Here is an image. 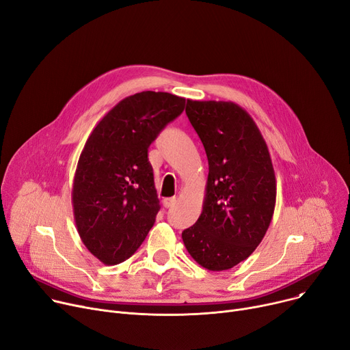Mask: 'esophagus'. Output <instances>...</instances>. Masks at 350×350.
Here are the masks:
<instances>
[{
	"mask_svg": "<svg viewBox=\"0 0 350 350\" xmlns=\"http://www.w3.org/2000/svg\"><path fill=\"white\" fill-rule=\"evenodd\" d=\"M175 202H176V198H175V196H174V198H165V199L162 200V204H163V206H165V208H171L172 204H175Z\"/></svg>",
	"mask_w": 350,
	"mask_h": 350,
	"instance_id": "34e87169",
	"label": "esophagus"
}]
</instances>
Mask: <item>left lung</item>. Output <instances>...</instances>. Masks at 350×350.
<instances>
[{"instance_id":"1","label":"left lung","mask_w":350,"mask_h":350,"mask_svg":"<svg viewBox=\"0 0 350 350\" xmlns=\"http://www.w3.org/2000/svg\"><path fill=\"white\" fill-rule=\"evenodd\" d=\"M185 111L206 151L209 175L202 213L182 240L203 269L229 270L269 230L277 198L273 161L254 120L236 103L188 98Z\"/></svg>"}]
</instances>
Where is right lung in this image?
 Listing matches in <instances>:
<instances>
[{
    "instance_id": "add662e5",
    "label": "right lung",
    "mask_w": 350,
    "mask_h": 350,
    "mask_svg": "<svg viewBox=\"0 0 350 350\" xmlns=\"http://www.w3.org/2000/svg\"><path fill=\"white\" fill-rule=\"evenodd\" d=\"M185 109V98L141 92L118 101L90 133L76 167L72 204L77 233L103 264L139 247L161 209L148 147Z\"/></svg>"
}]
</instances>
